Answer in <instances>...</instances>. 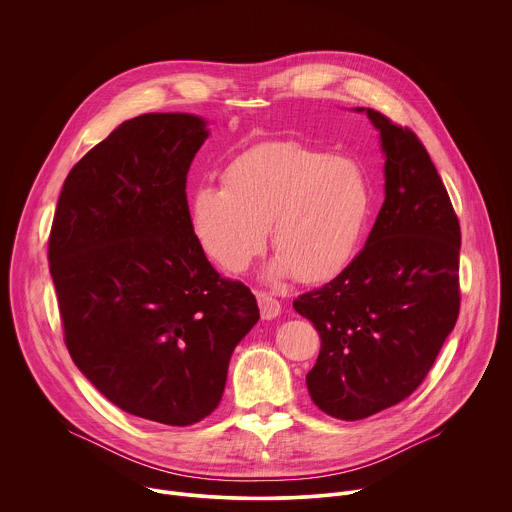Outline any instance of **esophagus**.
<instances>
[{
  "label": "esophagus",
  "instance_id": "34e87169",
  "mask_svg": "<svg viewBox=\"0 0 512 512\" xmlns=\"http://www.w3.org/2000/svg\"><path fill=\"white\" fill-rule=\"evenodd\" d=\"M257 302H259V310H261V318L263 320H273L281 314V304L277 298H273L267 291H257Z\"/></svg>",
  "mask_w": 512,
  "mask_h": 512
}]
</instances>
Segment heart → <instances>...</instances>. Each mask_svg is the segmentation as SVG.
<instances>
[{
    "mask_svg": "<svg viewBox=\"0 0 512 512\" xmlns=\"http://www.w3.org/2000/svg\"><path fill=\"white\" fill-rule=\"evenodd\" d=\"M223 178L225 186L192 192L188 223L198 247L231 273L263 251L271 223L273 275L330 279L356 255L373 214L367 170L302 141L257 143L229 162Z\"/></svg>",
    "mask_w": 512,
    "mask_h": 512,
    "instance_id": "1",
    "label": "heart"
}]
</instances>
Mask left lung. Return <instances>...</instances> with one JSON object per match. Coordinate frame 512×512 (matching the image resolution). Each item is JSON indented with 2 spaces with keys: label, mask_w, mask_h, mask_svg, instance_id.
<instances>
[{
  "label": "left lung",
  "mask_w": 512,
  "mask_h": 512,
  "mask_svg": "<svg viewBox=\"0 0 512 512\" xmlns=\"http://www.w3.org/2000/svg\"><path fill=\"white\" fill-rule=\"evenodd\" d=\"M362 111V109H358ZM381 131L385 202L362 251L294 310L320 334L306 383L328 415L356 421L407 399L460 314V221L419 137L367 109Z\"/></svg>",
  "instance_id": "8db88e82"
}]
</instances>
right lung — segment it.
<instances>
[{
    "label": "right lung",
    "mask_w": 512,
    "mask_h": 512,
    "mask_svg": "<svg viewBox=\"0 0 512 512\" xmlns=\"http://www.w3.org/2000/svg\"><path fill=\"white\" fill-rule=\"evenodd\" d=\"M208 137L188 113L121 123L68 172L48 237L64 344L119 409L186 427L221 403L251 289L221 277L188 223L186 178Z\"/></svg>",
    "instance_id": "1"
}]
</instances>
